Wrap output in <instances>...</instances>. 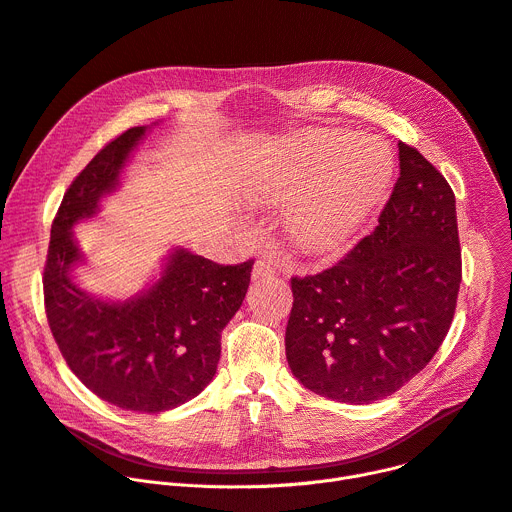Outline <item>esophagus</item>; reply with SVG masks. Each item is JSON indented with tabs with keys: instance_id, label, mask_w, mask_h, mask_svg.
<instances>
[{
	"instance_id": "obj_1",
	"label": "esophagus",
	"mask_w": 512,
	"mask_h": 512,
	"mask_svg": "<svg viewBox=\"0 0 512 512\" xmlns=\"http://www.w3.org/2000/svg\"><path fill=\"white\" fill-rule=\"evenodd\" d=\"M275 273H277V268H275L273 262H270L268 258H258L256 264H254L252 277L254 279H264V277H273Z\"/></svg>"
}]
</instances>
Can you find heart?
Masks as SVG:
<instances>
[{
	"label": "heart",
	"mask_w": 512,
	"mask_h": 512,
	"mask_svg": "<svg viewBox=\"0 0 512 512\" xmlns=\"http://www.w3.org/2000/svg\"><path fill=\"white\" fill-rule=\"evenodd\" d=\"M395 159L376 136L308 132L293 138L256 188L264 200H291L287 229L312 254L345 248L386 194Z\"/></svg>",
	"instance_id": "heart-1"
}]
</instances>
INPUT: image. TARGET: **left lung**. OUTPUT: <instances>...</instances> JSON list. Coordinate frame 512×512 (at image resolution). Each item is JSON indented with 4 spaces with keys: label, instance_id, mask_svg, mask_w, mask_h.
Wrapping results in <instances>:
<instances>
[{
    "label": "left lung",
    "instance_id": "obj_1",
    "mask_svg": "<svg viewBox=\"0 0 512 512\" xmlns=\"http://www.w3.org/2000/svg\"><path fill=\"white\" fill-rule=\"evenodd\" d=\"M399 161L374 233L333 268L291 279L287 364L312 393L339 403L397 393L428 366L457 308L455 194L417 148L399 142Z\"/></svg>",
    "mask_w": 512,
    "mask_h": 512
}]
</instances>
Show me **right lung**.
Segmentation results:
<instances>
[{"mask_svg":"<svg viewBox=\"0 0 512 512\" xmlns=\"http://www.w3.org/2000/svg\"><path fill=\"white\" fill-rule=\"evenodd\" d=\"M146 132L138 126L111 140L64 194L51 225L43 291L53 339L78 380L115 407L161 413L213 380L221 333L244 302L254 260L225 266L175 248L161 277L126 302L90 295L74 281L84 256L72 229L99 213Z\"/></svg>","mask_w":512,"mask_h":512,"instance_id":"right-lung-1","label":"right lung"}]
</instances>
